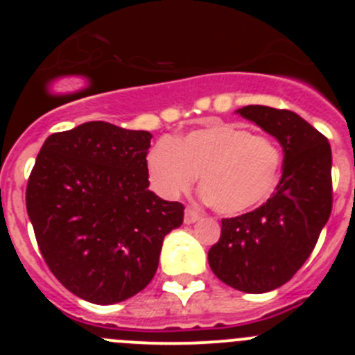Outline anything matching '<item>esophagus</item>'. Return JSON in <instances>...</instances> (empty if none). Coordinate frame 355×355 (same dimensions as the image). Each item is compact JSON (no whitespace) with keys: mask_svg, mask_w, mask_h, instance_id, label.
I'll return each mask as SVG.
<instances>
[{"mask_svg":"<svg viewBox=\"0 0 355 355\" xmlns=\"http://www.w3.org/2000/svg\"><path fill=\"white\" fill-rule=\"evenodd\" d=\"M200 216H202V214H200V211H199V209H196V207L189 206L187 209H185V216H184V221H185V223H187V225H191V223H196V221H198Z\"/></svg>","mask_w":355,"mask_h":355,"instance_id":"obj_1","label":"esophagus"}]
</instances>
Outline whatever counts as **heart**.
Wrapping results in <instances>:
<instances>
[{
  "label": "heart",
  "instance_id": "heart-1",
  "mask_svg": "<svg viewBox=\"0 0 355 355\" xmlns=\"http://www.w3.org/2000/svg\"><path fill=\"white\" fill-rule=\"evenodd\" d=\"M284 155L280 146L234 123H211L157 142L146 157L149 184L164 199H175L194 185L223 214H241L259 206L278 187Z\"/></svg>",
  "mask_w": 355,
  "mask_h": 355
}]
</instances>
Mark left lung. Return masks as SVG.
<instances>
[{
  "mask_svg": "<svg viewBox=\"0 0 355 355\" xmlns=\"http://www.w3.org/2000/svg\"><path fill=\"white\" fill-rule=\"evenodd\" d=\"M237 113L280 142L284 173L263 206L221 220V237L207 261L223 284L264 293L287 284L300 270L330 218L331 148L293 111L250 105Z\"/></svg>",
  "mask_w": 355,
  "mask_h": 355,
  "instance_id": "8db88e82",
  "label": "left lung"
}]
</instances>
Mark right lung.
Instances as JSON below:
<instances>
[{"label":"right lung","mask_w":355,"mask_h":355,"mask_svg":"<svg viewBox=\"0 0 355 355\" xmlns=\"http://www.w3.org/2000/svg\"><path fill=\"white\" fill-rule=\"evenodd\" d=\"M153 135L108 121L51 134L35 157L25 204L51 273L92 304L121 302L146 288L164 235L184 204L149 191Z\"/></svg>","instance_id":"1"}]
</instances>
